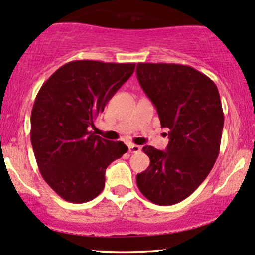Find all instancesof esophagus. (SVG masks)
I'll list each match as a JSON object with an SVG mask.
<instances>
[{
  "mask_svg": "<svg viewBox=\"0 0 255 255\" xmlns=\"http://www.w3.org/2000/svg\"><path fill=\"white\" fill-rule=\"evenodd\" d=\"M128 150H129L130 153H138L141 151V147L139 145H134V144H129L128 145Z\"/></svg>",
  "mask_w": 255,
  "mask_h": 255,
  "instance_id": "esophagus-1",
  "label": "esophagus"
}]
</instances>
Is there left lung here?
Here are the masks:
<instances>
[{
  "label": "left lung",
  "mask_w": 255,
  "mask_h": 255,
  "mask_svg": "<svg viewBox=\"0 0 255 255\" xmlns=\"http://www.w3.org/2000/svg\"><path fill=\"white\" fill-rule=\"evenodd\" d=\"M136 77L168 128L166 151L144 146L149 168L136 175L147 200L170 206L202 184L219 155L224 113L213 81L187 65L139 63Z\"/></svg>",
  "instance_id": "1"
}]
</instances>
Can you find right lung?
Listing matches in <instances>:
<instances>
[{
	"mask_svg": "<svg viewBox=\"0 0 255 255\" xmlns=\"http://www.w3.org/2000/svg\"><path fill=\"white\" fill-rule=\"evenodd\" d=\"M135 64L74 60L41 87L31 111V144L46 183L65 201L83 203L105 186V169L127 152L89 130Z\"/></svg>",
	"mask_w": 255,
	"mask_h": 255,
	"instance_id": "right-lung-1",
	"label": "right lung"
}]
</instances>
